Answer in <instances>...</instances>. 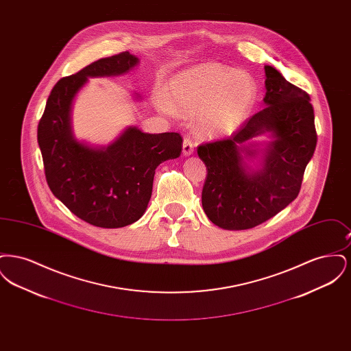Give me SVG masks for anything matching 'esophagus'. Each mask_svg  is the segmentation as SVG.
I'll use <instances>...</instances> for the list:
<instances>
[{"label": "esophagus", "instance_id": "obj_1", "mask_svg": "<svg viewBox=\"0 0 351 351\" xmlns=\"http://www.w3.org/2000/svg\"><path fill=\"white\" fill-rule=\"evenodd\" d=\"M193 154V143L189 138H184L183 141V155L184 156H189Z\"/></svg>", "mask_w": 351, "mask_h": 351}]
</instances>
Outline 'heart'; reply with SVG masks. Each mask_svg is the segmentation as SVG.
Returning <instances> with one entry per match:
<instances>
[{
	"mask_svg": "<svg viewBox=\"0 0 351 351\" xmlns=\"http://www.w3.org/2000/svg\"><path fill=\"white\" fill-rule=\"evenodd\" d=\"M256 97L258 86L249 73L210 63L179 75L169 84V99L158 92L155 104L166 114H199L204 133L225 135L246 121Z\"/></svg>",
	"mask_w": 351,
	"mask_h": 351,
	"instance_id": "b5f03b06",
	"label": "heart"
}]
</instances>
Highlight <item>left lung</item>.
<instances>
[{"instance_id":"obj_1","label":"left lung","mask_w":351,"mask_h":351,"mask_svg":"<svg viewBox=\"0 0 351 351\" xmlns=\"http://www.w3.org/2000/svg\"><path fill=\"white\" fill-rule=\"evenodd\" d=\"M265 108L229 138L197 149L206 166L202 209L226 230L255 228L295 200L317 143L309 95L276 68L265 66ZM265 133L268 143L252 141ZM246 160H256L257 167Z\"/></svg>"}]
</instances>
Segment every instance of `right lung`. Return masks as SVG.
Instances as JSON below:
<instances>
[{"label": "right lung", "mask_w": 351, "mask_h": 351, "mask_svg": "<svg viewBox=\"0 0 351 351\" xmlns=\"http://www.w3.org/2000/svg\"><path fill=\"white\" fill-rule=\"evenodd\" d=\"M138 63L135 55L125 51L60 79L38 125V145L51 192L75 216L99 228H123L142 217L155 169L182 154L179 133H143L129 126L108 146H90L73 134L72 105L88 80L125 75Z\"/></svg>", "instance_id": "obj_1"}]
</instances>
